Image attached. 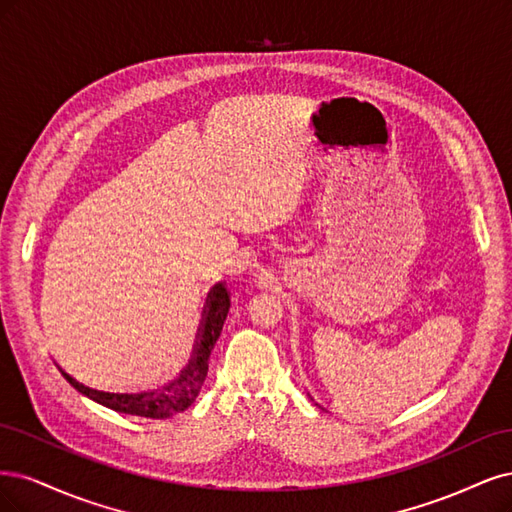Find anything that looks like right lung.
Listing matches in <instances>:
<instances>
[{"mask_svg":"<svg viewBox=\"0 0 512 512\" xmlns=\"http://www.w3.org/2000/svg\"><path fill=\"white\" fill-rule=\"evenodd\" d=\"M229 312V291L223 283H217L210 293L204 306V315H202V325L197 329L193 351L187 359V364L178 370L176 376H172L170 381L151 391H142V393H108V391H97L87 385L78 383L76 378H72L68 372L61 370L74 389H78L82 395H87L93 402L102 404L106 408H112L117 412H125V415H136V417H146V419H168L176 412L187 410L195 398L200 393L206 374H208V359L210 353L217 344L223 323L227 319Z\"/></svg>","mask_w":512,"mask_h":512,"instance_id":"obj_1","label":"right lung"}]
</instances>
